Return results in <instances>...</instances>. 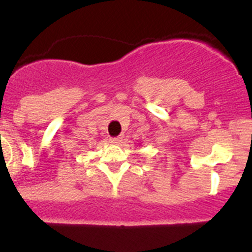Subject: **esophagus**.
I'll return each mask as SVG.
<instances>
[{"mask_svg":"<svg viewBox=\"0 0 252 252\" xmlns=\"http://www.w3.org/2000/svg\"><path fill=\"white\" fill-rule=\"evenodd\" d=\"M111 144H119L121 142V138H110Z\"/></svg>","mask_w":252,"mask_h":252,"instance_id":"esophagus-1","label":"esophagus"}]
</instances>
